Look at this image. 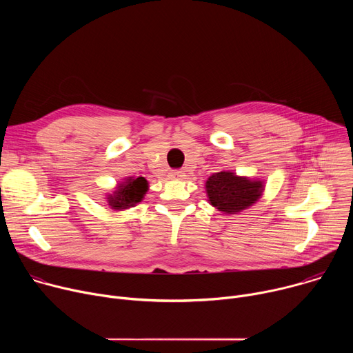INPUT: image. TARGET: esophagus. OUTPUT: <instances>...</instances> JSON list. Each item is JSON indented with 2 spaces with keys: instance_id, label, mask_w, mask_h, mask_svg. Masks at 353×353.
<instances>
[{
  "instance_id": "obj_1",
  "label": "esophagus",
  "mask_w": 353,
  "mask_h": 353,
  "mask_svg": "<svg viewBox=\"0 0 353 353\" xmlns=\"http://www.w3.org/2000/svg\"><path fill=\"white\" fill-rule=\"evenodd\" d=\"M170 177H172V179H176V180H180V179L184 177V172H183V170H173V172L170 173Z\"/></svg>"
}]
</instances>
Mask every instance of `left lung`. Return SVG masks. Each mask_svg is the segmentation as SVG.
Listing matches in <instances>:
<instances>
[{"label": "left lung", "mask_w": 353, "mask_h": 353, "mask_svg": "<svg viewBox=\"0 0 353 353\" xmlns=\"http://www.w3.org/2000/svg\"><path fill=\"white\" fill-rule=\"evenodd\" d=\"M205 187L211 205L225 214H236L253 205L264 190L261 181L239 177L230 172L212 174Z\"/></svg>", "instance_id": "8db88e82"}]
</instances>
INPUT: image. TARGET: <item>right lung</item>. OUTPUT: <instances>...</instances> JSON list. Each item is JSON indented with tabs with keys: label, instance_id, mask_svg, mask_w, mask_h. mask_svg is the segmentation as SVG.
I'll return each instance as SVG.
<instances>
[{
	"label": "right lung",
	"instance_id": "obj_1",
	"mask_svg": "<svg viewBox=\"0 0 353 353\" xmlns=\"http://www.w3.org/2000/svg\"><path fill=\"white\" fill-rule=\"evenodd\" d=\"M148 191V181L143 177L127 179L125 183L119 185V190L113 195H109V205L113 210H127L141 203L143 194Z\"/></svg>",
	"mask_w": 353,
	"mask_h": 353
}]
</instances>
